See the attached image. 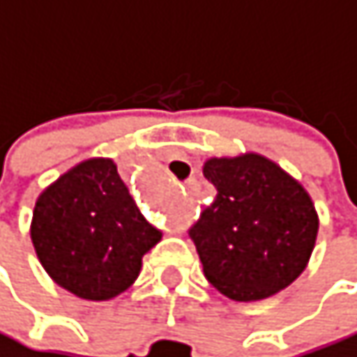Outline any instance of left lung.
Masks as SVG:
<instances>
[{"label": "left lung", "instance_id": "8db88e82", "mask_svg": "<svg viewBox=\"0 0 357 357\" xmlns=\"http://www.w3.org/2000/svg\"><path fill=\"white\" fill-rule=\"evenodd\" d=\"M215 199L188 231L209 284L233 301H262L305 271L317 237L307 190L260 154L209 158Z\"/></svg>", "mask_w": 357, "mask_h": 357}]
</instances>
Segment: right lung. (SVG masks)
Wrapping results in <instances>:
<instances>
[{"label": "right lung", "instance_id": "1", "mask_svg": "<svg viewBox=\"0 0 357 357\" xmlns=\"http://www.w3.org/2000/svg\"><path fill=\"white\" fill-rule=\"evenodd\" d=\"M160 237L109 158L75 165L36 201L31 241L42 266L86 301H109L129 288Z\"/></svg>", "mask_w": 357, "mask_h": 357}]
</instances>
